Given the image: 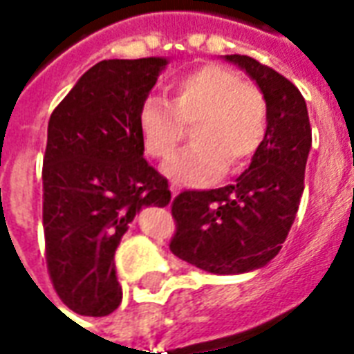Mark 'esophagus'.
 <instances>
[{
  "label": "esophagus",
  "mask_w": 354,
  "mask_h": 354,
  "mask_svg": "<svg viewBox=\"0 0 354 354\" xmlns=\"http://www.w3.org/2000/svg\"><path fill=\"white\" fill-rule=\"evenodd\" d=\"M170 193H172V197H176L178 193H180V184L172 182V184H170Z\"/></svg>",
  "instance_id": "34e87169"
}]
</instances>
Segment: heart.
Here are the masks:
<instances>
[{"instance_id":"1","label":"heart","mask_w":354,"mask_h":354,"mask_svg":"<svg viewBox=\"0 0 354 354\" xmlns=\"http://www.w3.org/2000/svg\"><path fill=\"white\" fill-rule=\"evenodd\" d=\"M172 100L149 96L138 113L142 144L149 157L167 159L192 127L193 144L165 165L182 184H207L223 170L245 167L267 134V102L235 70L205 64L180 75Z\"/></svg>"}]
</instances>
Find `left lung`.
Listing matches in <instances>:
<instances>
[{
	"instance_id": "left-lung-1",
	"label": "left lung",
	"mask_w": 354,
	"mask_h": 354,
	"mask_svg": "<svg viewBox=\"0 0 354 354\" xmlns=\"http://www.w3.org/2000/svg\"><path fill=\"white\" fill-rule=\"evenodd\" d=\"M245 70L267 102V134L235 184L182 192L172 201L176 233L170 250L214 274H239L267 266L296 220L304 193L311 124L304 96L273 68L245 55H225Z\"/></svg>"
}]
</instances>
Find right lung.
Here are the masks:
<instances>
[{
    "mask_svg": "<svg viewBox=\"0 0 354 354\" xmlns=\"http://www.w3.org/2000/svg\"><path fill=\"white\" fill-rule=\"evenodd\" d=\"M169 60H102L50 113L43 157L47 269L73 313L106 317L123 299L113 256L142 208L170 189L144 159L138 113Z\"/></svg>",
    "mask_w": 354,
    "mask_h": 354,
    "instance_id": "obj_1",
    "label": "right lung"
}]
</instances>
